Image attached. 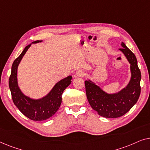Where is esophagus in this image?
<instances>
[{
    "instance_id": "esophagus-1",
    "label": "esophagus",
    "mask_w": 150,
    "mask_h": 150,
    "mask_svg": "<svg viewBox=\"0 0 150 150\" xmlns=\"http://www.w3.org/2000/svg\"><path fill=\"white\" fill-rule=\"evenodd\" d=\"M76 76L78 77H83L85 76V72L83 70H81V69H79V70H78L76 72Z\"/></svg>"
}]
</instances>
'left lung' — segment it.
<instances>
[{
    "label": "left lung",
    "instance_id": "1",
    "mask_svg": "<svg viewBox=\"0 0 150 150\" xmlns=\"http://www.w3.org/2000/svg\"><path fill=\"white\" fill-rule=\"evenodd\" d=\"M120 50L130 63L132 76L127 87L117 93L108 94L90 81H85L86 95L91 108L100 116L106 118L122 117L137 103L141 93V71L134 53L122 43Z\"/></svg>",
    "mask_w": 150,
    "mask_h": 150
}]
</instances>
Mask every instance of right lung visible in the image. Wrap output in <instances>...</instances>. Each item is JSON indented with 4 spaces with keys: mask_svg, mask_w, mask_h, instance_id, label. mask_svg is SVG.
Instances as JSON below:
<instances>
[{
    "mask_svg": "<svg viewBox=\"0 0 150 150\" xmlns=\"http://www.w3.org/2000/svg\"><path fill=\"white\" fill-rule=\"evenodd\" d=\"M42 41H35V44ZM30 44L25 47L24 50L13 61L11 67V73L9 79V86L13 102L22 114L33 121H43L50 118L55 114L60 107L62 100L63 92L71 82V76H69L57 83L46 96L40 100H33L24 96L18 86V66Z\"/></svg>",
    "mask_w": 150,
    "mask_h": 150,
    "instance_id": "1",
    "label": "right lung"
}]
</instances>
